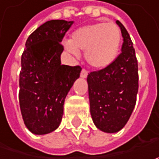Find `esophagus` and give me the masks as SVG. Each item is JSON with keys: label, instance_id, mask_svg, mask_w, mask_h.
I'll list each match as a JSON object with an SVG mask.
<instances>
[{"label": "esophagus", "instance_id": "obj_1", "mask_svg": "<svg viewBox=\"0 0 159 159\" xmlns=\"http://www.w3.org/2000/svg\"><path fill=\"white\" fill-rule=\"evenodd\" d=\"M87 76H88V70L86 69H82L81 72H80V77L84 79V78H87Z\"/></svg>", "mask_w": 159, "mask_h": 159}]
</instances>
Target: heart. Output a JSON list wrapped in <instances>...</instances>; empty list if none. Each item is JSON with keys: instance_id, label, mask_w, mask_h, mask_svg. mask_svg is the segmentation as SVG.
<instances>
[{"instance_id": "b5f03b06", "label": "heart", "mask_w": 159, "mask_h": 159, "mask_svg": "<svg viewBox=\"0 0 159 159\" xmlns=\"http://www.w3.org/2000/svg\"><path fill=\"white\" fill-rule=\"evenodd\" d=\"M121 43V31L114 23L97 22L77 29L65 48L75 56L85 50L86 61L95 68H103L116 59Z\"/></svg>"}]
</instances>
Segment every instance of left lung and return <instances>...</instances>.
Returning a JSON list of instances; mask_svg holds the SVG:
<instances>
[{"instance_id": "obj_1", "label": "left lung", "mask_w": 159, "mask_h": 159, "mask_svg": "<svg viewBox=\"0 0 159 159\" xmlns=\"http://www.w3.org/2000/svg\"><path fill=\"white\" fill-rule=\"evenodd\" d=\"M123 37L119 57L110 65L88 75L90 113L98 129L106 133L121 130L135 106L139 88L138 63L131 38L117 20Z\"/></svg>"}]
</instances>
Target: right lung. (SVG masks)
<instances>
[{
    "instance_id": "1",
    "label": "right lung",
    "mask_w": 159,
    "mask_h": 159,
    "mask_svg": "<svg viewBox=\"0 0 159 159\" xmlns=\"http://www.w3.org/2000/svg\"><path fill=\"white\" fill-rule=\"evenodd\" d=\"M72 21L50 20L30 34L22 54L19 105L25 125L35 134L57 128L64 99L80 77V65L61 64V41Z\"/></svg>"
}]
</instances>
